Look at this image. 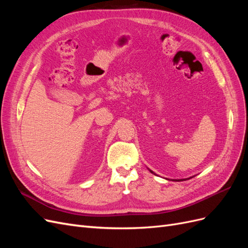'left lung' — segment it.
Returning a JSON list of instances; mask_svg holds the SVG:
<instances>
[{
    "label": "left lung",
    "mask_w": 248,
    "mask_h": 248,
    "mask_svg": "<svg viewBox=\"0 0 248 248\" xmlns=\"http://www.w3.org/2000/svg\"><path fill=\"white\" fill-rule=\"evenodd\" d=\"M151 172H153V171H151Z\"/></svg>",
    "instance_id": "8db88e82"
}]
</instances>
